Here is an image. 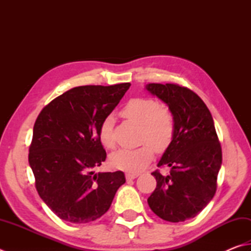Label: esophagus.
<instances>
[{"label": "esophagus", "mask_w": 251, "mask_h": 251, "mask_svg": "<svg viewBox=\"0 0 251 251\" xmlns=\"http://www.w3.org/2000/svg\"><path fill=\"white\" fill-rule=\"evenodd\" d=\"M138 176H139L138 174H131V173L126 174V178L127 179V180H131V179H135Z\"/></svg>", "instance_id": "1"}]
</instances>
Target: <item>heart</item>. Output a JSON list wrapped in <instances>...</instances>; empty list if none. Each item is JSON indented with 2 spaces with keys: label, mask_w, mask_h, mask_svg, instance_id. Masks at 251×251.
<instances>
[{
  "label": "heart",
  "mask_w": 251,
  "mask_h": 251,
  "mask_svg": "<svg viewBox=\"0 0 251 251\" xmlns=\"http://www.w3.org/2000/svg\"><path fill=\"white\" fill-rule=\"evenodd\" d=\"M126 119L140 125V142L144 143L134 150L121 149L112 153L109 162L112 167L127 173H140L151 163L156 151L168 148L175 133V118L167 106L160 105L152 98L138 97L127 101L121 110ZM113 119L107 117L99 126V141L103 148L111 150L116 142L112 133Z\"/></svg>",
  "instance_id": "obj_1"
}]
</instances>
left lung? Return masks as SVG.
I'll list each match as a JSON object with an SVG mask.
<instances>
[{"label": "left lung", "mask_w": 251, "mask_h": 251, "mask_svg": "<svg viewBox=\"0 0 251 251\" xmlns=\"http://www.w3.org/2000/svg\"><path fill=\"white\" fill-rule=\"evenodd\" d=\"M172 110L174 138L157 164L170 174L152 173L156 189L148 199L154 213L178 223L192 219L213 199L222 165V148L214 121L202 99L191 89L177 84L146 85Z\"/></svg>", "instance_id": "8db88e82"}]
</instances>
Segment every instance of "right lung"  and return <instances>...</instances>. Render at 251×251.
I'll return each instance as SVG.
<instances>
[{
	"instance_id": "right-lung-1",
	"label": "right lung",
	"mask_w": 251,
	"mask_h": 251,
	"mask_svg": "<svg viewBox=\"0 0 251 251\" xmlns=\"http://www.w3.org/2000/svg\"><path fill=\"white\" fill-rule=\"evenodd\" d=\"M130 83L74 87L54 98L38 116L28 160L44 202L61 220L85 224L109 210L125 174H95L106 159L99 141L110 115Z\"/></svg>"
}]
</instances>
